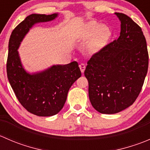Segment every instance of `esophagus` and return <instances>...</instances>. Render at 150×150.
Here are the masks:
<instances>
[{
	"instance_id": "1",
	"label": "esophagus",
	"mask_w": 150,
	"mask_h": 150,
	"mask_svg": "<svg viewBox=\"0 0 150 150\" xmlns=\"http://www.w3.org/2000/svg\"><path fill=\"white\" fill-rule=\"evenodd\" d=\"M79 67L80 69H81V72H84L85 69H86V64H85L84 63H81L79 65Z\"/></svg>"
}]
</instances>
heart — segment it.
Returning <instances> with one entry per match:
<instances>
[{
    "instance_id": "1",
    "label": "heart",
    "mask_w": 150,
    "mask_h": 150,
    "mask_svg": "<svg viewBox=\"0 0 150 150\" xmlns=\"http://www.w3.org/2000/svg\"><path fill=\"white\" fill-rule=\"evenodd\" d=\"M100 28L101 29V30ZM98 30H100L99 32L98 31ZM97 31L98 33L96 34V38L94 39L91 45L92 49L96 48L101 43H102L105 40L107 36V31L105 29L103 28L102 25H99V24H89L86 28L85 37L87 38H91L93 37Z\"/></svg>"
}]
</instances>
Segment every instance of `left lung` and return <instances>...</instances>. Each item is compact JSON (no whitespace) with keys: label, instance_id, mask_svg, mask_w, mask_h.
Segmentation results:
<instances>
[{"label":"left lung","instance_id":"1","mask_svg":"<svg viewBox=\"0 0 150 150\" xmlns=\"http://www.w3.org/2000/svg\"><path fill=\"white\" fill-rule=\"evenodd\" d=\"M120 33L88 61L84 75L93 108L115 114L134 104L147 73L149 55L142 28L129 16L117 13Z\"/></svg>","mask_w":150,"mask_h":150}]
</instances>
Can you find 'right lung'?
I'll list each match as a JSON object with an SVG mask.
<instances>
[{
    "label": "right lung",
    "instance_id": "add662e5",
    "mask_svg": "<svg viewBox=\"0 0 150 150\" xmlns=\"http://www.w3.org/2000/svg\"><path fill=\"white\" fill-rule=\"evenodd\" d=\"M57 15L33 13L27 16L13 30L8 42L6 71L11 86L20 104L40 117L54 115L63 108L69 88L81 76V69L77 62H72L30 75L22 67L17 49L33 25L49 22Z\"/></svg>",
    "mask_w": 150,
    "mask_h": 150
}]
</instances>
